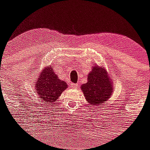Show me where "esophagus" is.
Here are the masks:
<instances>
[{"label": "esophagus", "mask_w": 150, "mask_h": 150, "mask_svg": "<svg viewBox=\"0 0 150 150\" xmlns=\"http://www.w3.org/2000/svg\"><path fill=\"white\" fill-rule=\"evenodd\" d=\"M70 87L75 89V88H78L79 87V85L78 83H70Z\"/></svg>", "instance_id": "34e87169"}]
</instances>
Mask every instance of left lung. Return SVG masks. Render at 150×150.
Wrapping results in <instances>:
<instances>
[{
  "label": "left lung",
  "instance_id": "1",
  "mask_svg": "<svg viewBox=\"0 0 150 150\" xmlns=\"http://www.w3.org/2000/svg\"><path fill=\"white\" fill-rule=\"evenodd\" d=\"M105 70L96 66L88 74V82L81 86L86 98L91 105L106 101L113 93V86Z\"/></svg>",
  "mask_w": 150,
  "mask_h": 150
}]
</instances>
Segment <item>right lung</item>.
<instances>
[{
    "mask_svg": "<svg viewBox=\"0 0 150 150\" xmlns=\"http://www.w3.org/2000/svg\"><path fill=\"white\" fill-rule=\"evenodd\" d=\"M67 86L66 83L59 80L52 67H47L40 74L35 88L39 98L48 103H52L59 98Z\"/></svg>",
    "mask_w": 150,
    "mask_h": 150,
    "instance_id": "add662e5",
    "label": "right lung"
}]
</instances>
